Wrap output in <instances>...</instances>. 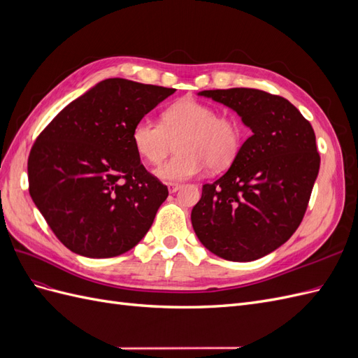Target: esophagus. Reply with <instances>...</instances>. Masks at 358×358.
<instances>
[{
    "instance_id": "34e87169",
    "label": "esophagus",
    "mask_w": 358,
    "mask_h": 358,
    "mask_svg": "<svg viewBox=\"0 0 358 358\" xmlns=\"http://www.w3.org/2000/svg\"><path fill=\"white\" fill-rule=\"evenodd\" d=\"M182 188L180 183H169V192L170 194H175L176 191H179Z\"/></svg>"
}]
</instances>
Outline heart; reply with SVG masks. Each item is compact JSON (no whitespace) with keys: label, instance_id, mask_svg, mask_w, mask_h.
Here are the masks:
<instances>
[{"label":"heart","instance_id":"obj_1","mask_svg":"<svg viewBox=\"0 0 358 358\" xmlns=\"http://www.w3.org/2000/svg\"><path fill=\"white\" fill-rule=\"evenodd\" d=\"M131 140L137 154L149 164H158L178 143L179 154L154 170L155 176L178 182L229 167L242 145V127L234 117L218 116L215 107L182 99L162 112L161 124L149 117L136 122Z\"/></svg>","mask_w":358,"mask_h":358}]
</instances>
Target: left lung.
I'll return each mask as SVG.
<instances>
[{
	"label": "left lung",
	"mask_w": 358,
	"mask_h": 358,
	"mask_svg": "<svg viewBox=\"0 0 358 358\" xmlns=\"http://www.w3.org/2000/svg\"><path fill=\"white\" fill-rule=\"evenodd\" d=\"M251 128L230 169L203 185L191 212L199 241L229 262H254L284 245L305 216L320 170L315 133L284 96L251 88L201 91Z\"/></svg>",
	"instance_id": "1"
}]
</instances>
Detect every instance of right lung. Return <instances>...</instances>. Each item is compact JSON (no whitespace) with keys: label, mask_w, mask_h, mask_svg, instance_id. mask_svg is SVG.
Masks as SVG:
<instances>
[{"label":"right lung","mask_w":358,"mask_h":358,"mask_svg":"<svg viewBox=\"0 0 358 358\" xmlns=\"http://www.w3.org/2000/svg\"><path fill=\"white\" fill-rule=\"evenodd\" d=\"M175 91L119 78L101 80L37 137L28 158L29 196L74 254L121 255L150 229L169 189L140 162L131 131Z\"/></svg>","instance_id":"1"}]
</instances>
